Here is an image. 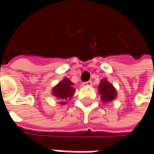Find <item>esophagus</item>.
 <instances>
[{"mask_svg": "<svg viewBox=\"0 0 154 154\" xmlns=\"http://www.w3.org/2000/svg\"><path fill=\"white\" fill-rule=\"evenodd\" d=\"M92 85V82L91 80H89V81H86V82H84L83 83V86H91Z\"/></svg>", "mask_w": 154, "mask_h": 154, "instance_id": "obj_1", "label": "esophagus"}]
</instances>
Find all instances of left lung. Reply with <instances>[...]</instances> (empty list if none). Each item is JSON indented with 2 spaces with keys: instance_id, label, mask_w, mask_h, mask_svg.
Segmentation results:
<instances>
[{
  "instance_id": "8db88e82",
  "label": "left lung",
  "mask_w": 154,
  "mask_h": 154,
  "mask_svg": "<svg viewBox=\"0 0 154 154\" xmlns=\"http://www.w3.org/2000/svg\"><path fill=\"white\" fill-rule=\"evenodd\" d=\"M98 91L101 95L103 102L112 101L116 96V91L112 84L109 83L106 80H102L98 86Z\"/></svg>"
}]
</instances>
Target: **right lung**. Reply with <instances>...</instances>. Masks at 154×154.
Segmentation results:
<instances>
[{"mask_svg": "<svg viewBox=\"0 0 154 154\" xmlns=\"http://www.w3.org/2000/svg\"><path fill=\"white\" fill-rule=\"evenodd\" d=\"M73 86H74V84L68 79L65 78L64 80L61 81L58 85H56L53 88L52 94L61 100V102H60L61 104H64V103H66L68 99H70L73 97V95L75 92V90Z\"/></svg>", "mask_w": 154, "mask_h": 154, "instance_id": "obj_1", "label": "right lung"}]
</instances>
